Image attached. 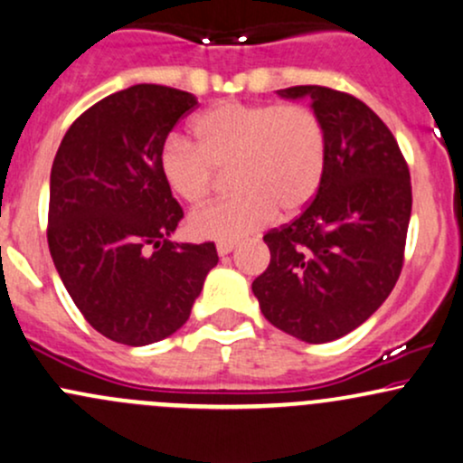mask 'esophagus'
<instances>
[{"label": "esophagus", "instance_id": "1", "mask_svg": "<svg viewBox=\"0 0 463 463\" xmlns=\"http://www.w3.org/2000/svg\"><path fill=\"white\" fill-rule=\"evenodd\" d=\"M235 241H217V254H220V257H226V254H231L232 250H235Z\"/></svg>", "mask_w": 463, "mask_h": 463}]
</instances>
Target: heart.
Segmentation results:
<instances>
[{
	"instance_id": "heart-1",
	"label": "heart",
	"mask_w": 463,
	"mask_h": 463,
	"mask_svg": "<svg viewBox=\"0 0 463 463\" xmlns=\"http://www.w3.org/2000/svg\"><path fill=\"white\" fill-rule=\"evenodd\" d=\"M191 132L195 146L172 137L158 154L169 191L200 204L215 191L217 172L228 167L239 191L191 213L194 237L239 239L269 224L279 209L298 213L322 187L326 128L307 106L220 102L195 117Z\"/></svg>"
}]
</instances>
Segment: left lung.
<instances>
[{"label": "left lung", "instance_id": "1", "mask_svg": "<svg viewBox=\"0 0 463 463\" xmlns=\"http://www.w3.org/2000/svg\"><path fill=\"white\" fill-rule=\"evenodd\" d=\"M276 93L311 99L328 161L311 204L263 237L272 259L252 291L276 328L307 344L333 342L368 320L401 276L409 169L394 135L361 99L316 84Z\"/></svg>", "mask_w": 463, "mask_h": 463}]
</instances>
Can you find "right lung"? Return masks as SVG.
Here are the masks:
<instances>
[{"label": "right lung", "mask_w": 463, "mask_h": 463, "mask_svg": "<svg viewBox=\"0 0 463 463\" xmlns=\"http://www.w3.org/2000/svg\"><path fill=\"white\" fill-rule=\"evenodd\" d=\"M195 95L135 84L84 110L62 137L50 176L47 243L62 285L98 333L147 346L189 320L215 243H178L183 209L158 154Z\"/></svg>", "instance_id": "right-lung-1"}]
</instances>
